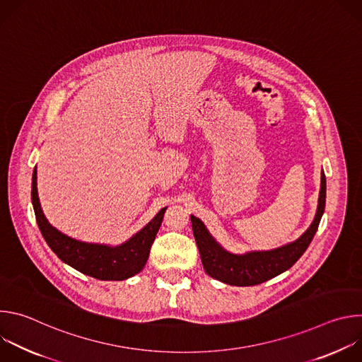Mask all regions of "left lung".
Instances as JSON below:
<instances>
[{
    "instance_id": "8db88e82",
    "label": "left lung",
    "mask_w": 362,
    "mask_h": 362,
    "mask_svg": "<svg viewBox=\"0 0 362 362\" xmlns=\"http://www.w3.org/2000/svg\"><path fill=\"white\" fill-rule=\"evenodd\" d=\"M327 179L321 172V189L318 197L317 214L309 228L293 242L271 250H249L245 253H232L226 250L204 226V223L190 216L192 229L199 247L204 272L209 276L233 286L259 285L288 271L314 239L325 211Z\"/></svg>"
}]
</instances>
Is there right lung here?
<instances>
[{"label": "right lung", "instance_id": "add662e5", "mask_svg": "<svg viewBox=\"0 0 362 362\" xmlns=\"http://www.w3.org/2000/svg\"><path fill=\"white\" fill-rule=\"evenodd\" d=\"M31 202L42 238L60 259L100 281H124L139 274L148 257L151 243L156 238L168 208H163L141 230L122 245L88 243L77 240L51 225L42 214L37 192V169L33 172Z\"/></svg>", "mask_w": 362, "mask_h": 362}]
</instances>
